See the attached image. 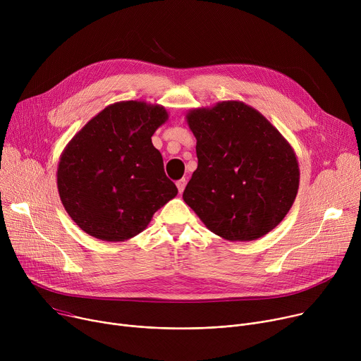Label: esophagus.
<instances>
[{
  "label": "esophagus",
  "instance_id": "1",
  "mask_svg": "<svg viewBox=\"0 0 361 361\" xmlns=\"http://www.w3.org/2000/svg\"><path fill=\"white\" fill-rule=\"evenodd\" d=\"M185 184H187V180H185V178H181V180H178V181H177V187H178V191H180V194L184 191V188H185Z\"/></svg>",
  "mask_w": 361,
  "mask_h": 361
}]
</instances>
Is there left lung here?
<instances>
[{"mask_svg":"<svg viewBox=\"0 0 361 361\" xmlns=\"http://www.w3.org/2000/svg\"><path fill=\"white\" fill-rule=\"evenodd\" d=\"M199 164L183 199L210 232L231 242L268 235L297 197L300 167L290 144L255 108L223 101L190 109Z\"/></svg>","mask_w":361,"mask_h":361,"instance_id":"left-lung-1","label":"left lung"}]
</instances>
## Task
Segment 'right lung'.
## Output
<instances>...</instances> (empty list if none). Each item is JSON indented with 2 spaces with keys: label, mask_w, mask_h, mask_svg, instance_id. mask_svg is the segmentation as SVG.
I'll return each instance as SVG.
<instances>
[{
  "label": "right lung",
  "mask_w": 361,
  "mask_h": 361,
  "mask_svg": "<svg viewBox=\"0 0 361 361\" xmlns=\"http://www.w3.org/2000/svg\"><path fill=\"white\" fill-rule=\"evenodd\" d=\"M167 119L161 105L116 102L94 115L63 149L59 195L85 233L105 242L133 239L176 197L178 190L151 141Z\"/></svg>",
  "instance_id": "right-lung-1"
}]
</instances>
